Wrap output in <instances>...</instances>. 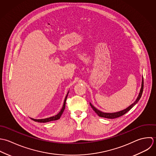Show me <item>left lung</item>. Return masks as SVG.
<instances>
[{
  "mask_svg": "<svg viewBox=\"0 0 156 156\" xmlns=\"http://www.w3.org/2000/svg\"><path fill=\"white\" fill-rule=\"evenodd\" d=\"M143 90H144V78L142 77V87L140 90V93L139 94V96L137 97V98L136 99V100L134 102V103H133L131 105H130L128 107H127L126 108H125L124 110L118 112H116V113H104L102 112L101 111H99V110H98L97 108H96L94 105H92V104H91V103H90V105L91 106V107L93 108L94 112L100 117L102 118H108V119H115V118H119L122 115H125L126 112H128L129 110H130L137 103V102L139 101V99H140L142 94L143 93Z\"/></svg>",
  "mask_w": 156,
  "mask_h": 156,
  "instance_id": "1",
  "label": "left lung"
}]
</instances>
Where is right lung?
Returning <instances> with one entry per match:
<instances>
[{"instance_id":"add662e5","label":"right lung","mask_w":156,"mask_h":156,"mask_svg":"<svg viewBox=\"0 0 156 156\" xmlns=\"http://www.w3.org/2000/svg\"><path fill=\"white\" fill-rule=\"evenodd\" d=\"M69 94V92H67V94L64 99V104H63V105H62V110H60V112L55 116H52V117H50V118H45V119H32L31 118L32 120L34 121L35 122H43V123H44V122H50V121H56V120H58L60 118L62 115L65 109V107H66V99H67V95Z\"/></svg>"}]
</instances>
